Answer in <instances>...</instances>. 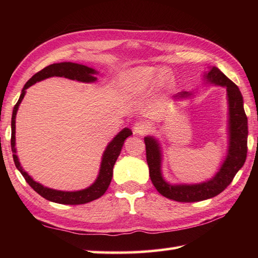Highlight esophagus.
Segmentation results:
<instances>
[{
    "label": "esophagus",
    "instance_id": "obj_1",
    "mask_svg": "<svg viewBox=\"0 0 258 258\" xmlns=\"http://www.w3.org/2000/svg\"><path fill=\"white\" fill-rule=\"evenodd\" d=\"M149 125L144 122H138L134 125V133L136 135H144L149 132Z\"/></svg>",
    "mask_w": 258,
    "mask_h": 258
}]
</instances>
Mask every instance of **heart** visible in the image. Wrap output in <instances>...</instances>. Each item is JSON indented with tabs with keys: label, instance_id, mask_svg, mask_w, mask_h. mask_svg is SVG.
I'll list each match as a JSON object with an SVG mask.
<instances>
[{
	"label": "heart",
	"instance_id": "heart-1",
	"mask_svg": "<svg viewBox=\"0 0 258 258\" xmlns=\"http://www.w3.org/2000/svg\"><path fill=\"white\" fill-rule=\"evenodd\" d=\"M167 79V73L160 68L140 67L123 76V86L131 94H141L149 90L156 80L166 81Z\"/></svg>",
	"mask_w": 258,
	"mask_h": 258
}]
</instances>
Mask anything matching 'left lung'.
Returning <instances> with one entry per match:
<instances>
[{
	"label": "left lung",
	"instance_id": "8db88e82",
	"mask_svg": "<svg viewBox=\"0 0 258 258\" xmlns=\"http://www.w3.org/2000/svg\"><path fill=\"white\" fill-rule=\"evenodd\" d=\"M205 79L210 83L226 87L229 120V146L225 161L222 164L220 171L210 180L201 184L191 185H171L162 176L161 162L162 154L158 142L152 138H144L146 147V161L150 168V177L153 185L160 194L169 200L176 202L191 203L200 202L218 195L232 183L235 175L243 167L247 155V116L243 106V96L237 85L233 83L227 76L217 68H212L206 73ZM191 95L188 92H179L174 98H184Z\"/></svg>",
	"mask_w": 258,
	"mask_h": 258
}]
</instances>
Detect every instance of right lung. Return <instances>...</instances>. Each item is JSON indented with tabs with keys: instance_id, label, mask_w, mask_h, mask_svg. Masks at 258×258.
Here are the masks:
<instances>
[{
	"instance_id": "right-lung-1",
	"label": "right lung",
	"mask_w": 258,
	"mask_h": 258,
	"mask_svg": "<svg viewBox=\"0 0 258 258\" xmlns=\"http://www.w3.org/2000/svg\"><path fill=\"white\" fill-rule=\"evenodd\" d=\"M95 73H96L95 70L87 68V67H85V65L71 63V62L55 63V64L48 65V67L41 70L40 72H37L36 74L33 75L32 78L26 82V84L24 85L23 90H22L19 101L15 104V106L13 108L12 122H11V127H12V135H11V147H12L13 160L15 163V166L21 172V174L23 175V177L25 178L27 184H29L37 194H40L42 197H44V199L47 201L58 203V204L79 205V204H85V203L92 202L94 200H97L98 197H101L108 188V185H109V183H111L112 176H113L114 164L117 160L120 150H122L124 141L127 139L128 136L132 135V131L127 127H125L124 130L120 131V132L112 140L111 143L107 145L106 150H105V152H104L103 157H102L100 173H98V176H97L95 182L93 183L90 187L82 189V190H76V191H63V190H56V189L45 187V186H43L40 183L35 182V180L33 179L30 175L24 171L23 168H22L21 164L19 162L18 155L15 154L16 153V149H15L16 113H18L20 104L25 95L26 89H29L30 86L35 84L36 82L52 78V76H61V78H67L70 80H76L80 82H85V83H90V82L96 81L95 76H93V74H95Z\"/></svg>"
}]
</instances>
